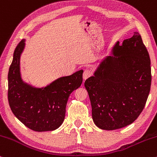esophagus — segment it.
<instances>
[{"instance_id": "1", "label": "esophagus", "mask_w": 157, "mask_h": 157, "mask_svg": "<svg viewBox=\"0 0 157 157\" xmlns=\"http://www.w3.org/2000/svg\"><path fill=\"white\" fill-rule=\"evenodd\" d=\"M91 75H92V71H91V70H89V69H86L85 70L84 72H83V79L84 80H86L87 78H89V77H91Z\"/></svg>"}]
</instances>
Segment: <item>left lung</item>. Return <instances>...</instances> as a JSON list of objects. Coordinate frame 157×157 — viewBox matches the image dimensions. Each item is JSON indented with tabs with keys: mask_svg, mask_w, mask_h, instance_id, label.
<instances>
[{
	"mask_svg": "<svg viewBox=\"0 0 157 157\" xmlns=\"http://www.w3.org/2000/svg\"><path fill=\"white\" fill-rule=\"evenodd\" d=\"M94 73L85 81L94 124L102 130L130 125L145 107L151 89L149 54L141 36L119 41Z\"/></svg>",
	"mask_w": 157,
	"mask_h": 157,
	"instance_id": "left-lung-1",
	"label": "left lung"
}]
</instances>
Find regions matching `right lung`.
Here are the masks:
<instances>
[{
  "mask_svg": "<svg viewBox=\"0 0 157 157\" xmlns=\"http://www.w3.org/2000/svg\"><path fill=\"white\" fill-rule=\"evenodd\" d=\"M25 41L22 40L16 47L9 70V103L16 117L31 130L54 131L64 121L68 97L82 84L83 70L59 77L45 87L27 83L21 77L20 62Z\"/></svg>",
  "mask_w": 157,
  "mask_h": 157,
  "instance_id": "right-lung-1",
  "label": "right lung"
}]
</instances>
